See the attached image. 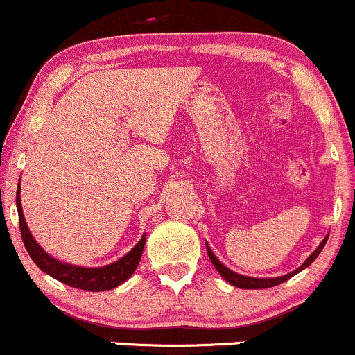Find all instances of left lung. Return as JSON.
I'll return each mask as SVG.
<instances>
[{"instance_id": "1", "label": "left lung", "mask_w": 355, "mask_h": 355, "mask_svg": "<svg viewBox=\"0 0 355 355\" xmlns=\"http://www.w3.org/2000/svg\"><path fill=\"white\" fill-rule=\"evenodd\" d=\"M327 239H329V237H325L324 240H322L320 245L317 247L315 250H313L311 255H309V259L305 260V262H304L302 266H300L299 268H295L294 272H291V274H287V275L272 277V279H257V277H245V275L235 274L234 270H230V268H227L225 266H223L222 262H220L217 257L214 255V252L210 250L209 243H207V254H209L210 262L214 263L215 268H217L218 274L222 275L223 279H225L227 282H229L230 285H235V287H239V288H268V287H275V285L285 282V280H288V279H291V277H294L295 274H299L300 270H304V268H307L309 266H311L313 260L317 259V255H319L320 252H322V248H324L325 242H327Z\"/></svg>"}]
</instances>
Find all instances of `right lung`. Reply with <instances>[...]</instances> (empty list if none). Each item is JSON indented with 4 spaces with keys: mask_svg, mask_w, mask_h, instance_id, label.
<instances>
[{
    "mask_svg": "<svg viewBox=\"0 0 355 355\" xmlns=\"http://www.w3.org/2000/svg\"><path fill=\"white\" fill-rule=\"evenodd\" d=\"M16 209H18L19 230H21L23 243L24 247H26L31 260L42 268L44 274L51 275L53 279L70 285V287L81 288V291H89V292L112 291V288H115L120 284H123L128 277H132L137 266L140 263L141 254H144V247H145V235L140 239V242H138L137 245L128 252V254L121 257V259L116 260V262L110 263V266L89 268V267H78V266H71V263L60 262L58 259H55V257L46 254V252L38 245V242L33 239L30 229H28L26 220H24V215H23L21 198H19V185H18V190H16Z\"/></svg>",
    "mask_w": 355,
    "mask_h": 355,
    "instance_id": "right-lung-1",
    "label": "right lung"
}]
</instances>
